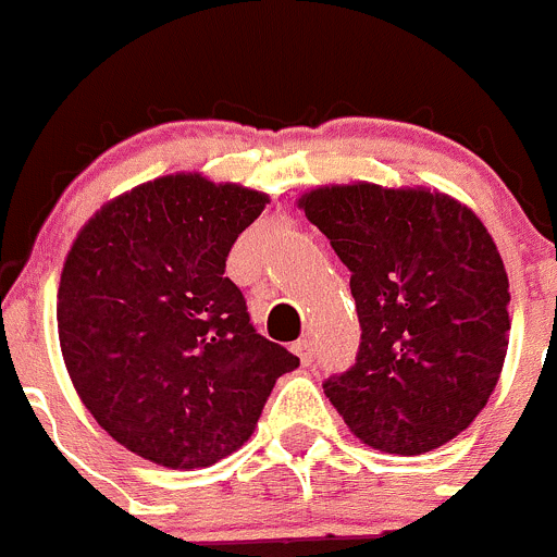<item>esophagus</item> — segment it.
Instances as JSON below:
<instances>
[{"label": "esophagus", "instance_id": "obj_1", "mask_svg": "<svg viewBox=\"0 0 557 557\" xmlns=\"http://www.w3.org/2000/svg\"><path fill=\"white\" fill-rule=\"evenodd\" d=\"M292 351L300 357L302 366H311V360H313V344H311V341H308V338L295 341V344H292Z\"/></svg>", "mask_w": 557, "mask_h": 557}]
</instances>
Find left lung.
<instances>
[{"instance_id":"8db88e82","label":"left lung","mask_w":557,"mask_h":557,"mask_svg":"<svg viewBox=\"0 0 557 557\" xmlns=\"http://www.w3.org/2000/svg\"><path fill=\"white\" fill-rule=\"evenodd\" d=\"M308 222L349 268L360 349L324 395L368 447L422 455L458 436L498 384L509 278L471 208L428 189L319 186Z\"/></svg>"}]
</instances>
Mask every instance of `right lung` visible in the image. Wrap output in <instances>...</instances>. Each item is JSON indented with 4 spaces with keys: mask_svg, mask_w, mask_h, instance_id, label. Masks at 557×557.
<instances>
[{
    "mask_svg": "<svg viewBox=\"0 0 557 557\" xmlns=\"http://www.w3.org/2000/svg\"><path fill=\"white\" fill-rule=\"evenodd\" d=\"M262 191L197 173L148 181L94 213L59 284V341L94 420L129 453L206 468L244 447L281 373L224 276Z\"/></svg>",
    "mask_w": 557,
    "mask_h": 557,
    "instance_id": "right-lung-1",
    "label": "right lung"
}]
</instances>
